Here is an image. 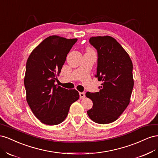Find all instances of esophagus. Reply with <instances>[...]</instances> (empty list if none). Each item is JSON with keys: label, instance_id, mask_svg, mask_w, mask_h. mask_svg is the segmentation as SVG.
Segmentation results:
<instances>
[{"label": "esophagus", "instance_id": "34e87169", "mask_svg": "<svg viewBox=\"0 0 158 158\" xmlns=\"http://www.w3.org/2000/svg\"><path fill=\"white\" fill-rule=\"evenodd\" d=\"M79 95H80V99H84L85 97V93H84V92H79Z\"/></svg>", "mask_w": 158, "mask_h": 158}]
</instances>
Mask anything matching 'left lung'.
<instances>
[{
  "label": "left lung",
  "instance_id": "8db88e82",
  "mask_svg": "<svg viewBox=\"0 0 158 158\" xmlns=\"http://www.w3.org/2000/svg\"><path fill=\"white\" fill-rule=\"evenodd\" d=\"M89 43L98 51L95 77L102 84L99 92L85 94L93 102L87 113L95 123H111L130 103L134 86L132 63L126 51L111 36L92 37Z\"/></svg>",
  "mask_w": 158,
  "mask_h": 158
}]
</instances>
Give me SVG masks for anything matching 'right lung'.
<instances>
[{
  "instance_id": "right-lung-1",
  "label": "right lung",
  "mask_w": 158,
  "mask_h": 158,
  "mask_svg": "<svg viewBox=\"0 0 158 158\" xmlns=\"http://www.w3.org/2000/svg\"><path fill=\"white\" fill-rule=\"evenodd\" d=\"M77 40L49 36L27 59L24 77L26 100L34 115L45 125L61 123L68 115L71 105L79 99L78 91L55 84L56 75Z\"/></svg>"
}]
</instances>
